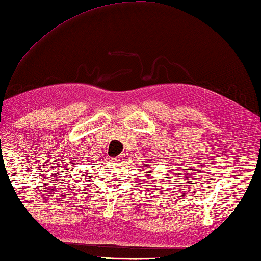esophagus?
I'll list each match as a JSON object with an SVG mask.
<instances>
[{
    "instance_id": "obj_1",
    "label": "esophagus",
    "mask_w": 261,
    "mask_h": 261,
    "mask_svg": "<svg viewBox=\"0 0 261 261\" xmlns=\"http://www.w3.org/2000/svg\"><path fill=\"white\" fill-rule=\"evenodd\" d=\"M122 160H123V156H122V155H120V156H117V158L115 159V162H116V163H120Z\"/></svg>"
}]
</instances>
